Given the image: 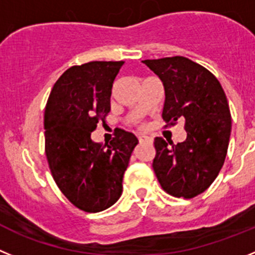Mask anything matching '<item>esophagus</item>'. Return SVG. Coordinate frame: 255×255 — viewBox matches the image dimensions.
I'll use <instances>...</instances> for the list:
<instances>
[{"mask_svg": "<svg viewBox=\"0 0 255 255\" xmlns=\"http://www.w3.org/2000/svg\"><path fill=\"white\" fill-rule=\"evenodd\" d=\"M138 141L139 143H152V138H150V137L147 136H138Z\"/></svg>", "mask_w": 255, "mask_h": 255, "instance_id": "34e87169", "label": "esophagus"}]
</instances>
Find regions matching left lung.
<instances>
[{"label": "left lung", "instance_id": "left-lung-1", "mask_svg": "<svg viewBox=\"0 0 255 255\" xmlns=\"http://www.w3.org/2000/svg\"><path fill=\"white\" fill-rule=\"evenodd\" d=\"M165 89V128L184 121V142L156 137L153 171L162 189L176 198L203 193L217 178L228 153L231 114L221 84L212 72L182 56L142 61Z\"/></svg>", "mask_w": 255, "mask_h": 255}]
</instances>
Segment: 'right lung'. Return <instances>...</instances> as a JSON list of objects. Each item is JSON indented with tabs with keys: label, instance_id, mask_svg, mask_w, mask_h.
Masks as SVG:
<instances>
[{
	"label": "right lung",
	"instance_id": "obj_1",
	"mask_svg": "<svg viewBox=\"0 0 255 255\" xmlns=\"http://www.w3.org/2000/svg\"><path fill=\"white\" fill-rule=\"evenodd\" d=\"M123 61H93L62 73L44 109L45 156L57 187L85 212H100L122 194V182L137 137L114 130L107 147L91 139L111 112L113 82Z\"/></svg>",
	"mask_w": 255,
	"mask_h": 255
}]
</instances>
